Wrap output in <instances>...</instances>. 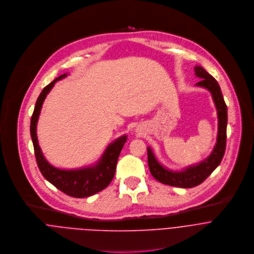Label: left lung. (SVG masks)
Returning a JSON list of instances; mask_svg holds the SVG:
<instances>
[{
	"mask_svg": "<svg viewBox=\"0 0 254 254\" xmlns=\"http://www.w3.org/2000/svg\"><path fill=\"white\" fill-rule=\"evenodd\" d=\"M195 75L201 79L196 86L207 89L214 101L218 117V133L215 147L211 154L196 165L186 167L181 171H172L161 165L156 159L153 151L147 148L148 166L150 172L159 182L181 188L195 187L203 182L220 164L226 146V127H227V106L217 81L200 66L194 68Z\"/></svg>",
	"mask_w": 254,
	"mask_h": 254,
	"instance_id": "obj_1",
	"label": "left lung"
}]
</instances>
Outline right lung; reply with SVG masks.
<instances>
[{"instance_id": "1", "label": "right lung", "mask_w": 254, "mask_h": 254, "mask_svg": "<svg viewBox=\"0 0 254 254\" xmlns=\"http://www.w3.org/2000/svg\"><path fill=\"white\" fill-rule=\"evenodd\" d=\"M65 77H67V74L59 76L42 90L40 96L37 99L35 109L31 118L30 132L34 145L37 164L42 175L50 183H52L56 188L66 193L67 195L75 198H83L98 193L111 183L115 175L118 157L127 140V136L123 135L110 143L103 155L93 166L81 169L65 170L51 165L44 157L43 152L38 143L36 132L37 122L46 96L51 91V89L54 87L57 81L62 80Z\"/></svg>"}]
</instances>
